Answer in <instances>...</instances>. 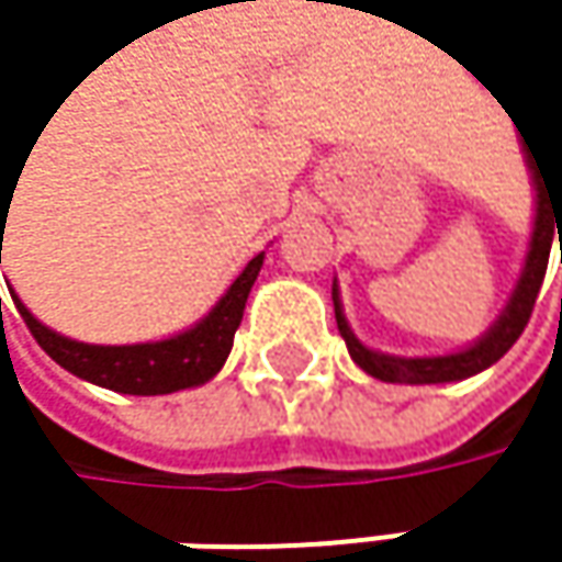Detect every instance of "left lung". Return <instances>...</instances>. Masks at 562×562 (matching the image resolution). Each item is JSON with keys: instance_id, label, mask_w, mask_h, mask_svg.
<instances>
[{"instance_id": "obj_1", "label": "left lung", "mask_w": 562, "mask_h": 562, "mask_svg": "<svg viewBox=\"0 0 562 562\" xmlns=\"http://www.w3.org/2000/svg\"><path fill=\"white\" fill-rule=\"evenodd\" d=\"M533 156V153H530ZM533 181H537V217H533V237H530V250H527V263L524 273L517 280V289L502 312V318L492 325V331L475 341L472 348L459 351V355H442V358H393L364 348L345 315H341V302H338V289H331L335 299V318H338V331L348 345V355L355 358V364L361 371H368L378 381L387 384H446V381H465L485 368H492L498 358H505L507 348L520 338V331L530 322L537 292L547 277V260H550V244L560 234V263H562V181L560 178H543V169L537 159H530Z\"/></svg>"}]
</instances>
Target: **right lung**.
Here are the masks:
<instances>
[{
	"label": "right lung",
	"mask_w": 562,
	"mask_h": 562,
	"mask_svg": "<svg viewBox=\"0 0 562 562\" xmlns=\"http://www.w3.org/2000/svg\"><path fill=\"white\" fill-rule=\"evenodd\" d=\"M9 217V211H2ZM2 260V237H0ZM263 267V254H257L247 270L234 280V285L221 295V302L188 331L153 341V345H83L45 328L19 299L15 308L25 318L35 341L52 355L64 371L106 387L116 393H136V396H156V393H175L184 387H198L211 381L234 345V335L244 318V305L250 295V285L257 282V273Z\"/></svg>",
	"instance_id": "obj_1"
}]
</instances>
